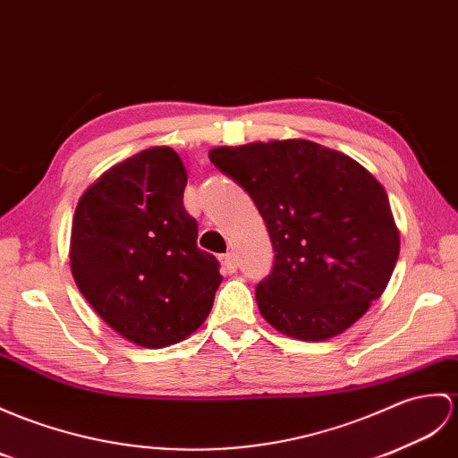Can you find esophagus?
<instances>
[{"instance_id": "obj_1", "label": "esophagus", "mask_w": 458, "mask_h": 458, "mask_svg": "<svg viewBox=\"0 0 458 458\" xmlns=\"http://www.w3.org/2000/svg\"><path fill=\"white\" fill-rule=\"evenodd\" d=\"M220 259H222V269H225V273H236L238 261H236V258H233V253L222 255Z\"/></svg>"}]
</instances>
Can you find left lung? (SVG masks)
Returning a JSON list of instances; mask_svg holds the SVG:
<instances>
[{"mask_svg": "<svg viewBox=\"0 0 458 458\" xmlns=\"http://www.w3.org/2000/svg\"><path fill=\"white\" fill-rule=\"evenodd\" d=\"M208 157L267 226L275 261L255 301L275 329L324 342L385 293L400 233L385 187L355 159L310 140L222 146Z\"/></svg>", "mask_w": 458, "mask_h": 458, "instance_id": "8db88e82", "label": "left lung"}]
</instances>
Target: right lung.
<instances>
[{
    "instance_id": "1",
    "label": "right lung",
    "mask_w": 458,
    "mask_h": 458,
    "mask_svg": "<svg viewBox=\"0 0 458 458\" xmlns=\"http://www.w3.org/2000/svg\"><path fill=\"white\" fill-rule=\"evenodd\" d=\"M187 172L156 146L107 169L81 195L70 265L105 322L142 347H167L207 320L222 283L215 255L197 248L183 207Z\"/></svg>"
}]
</instances>
